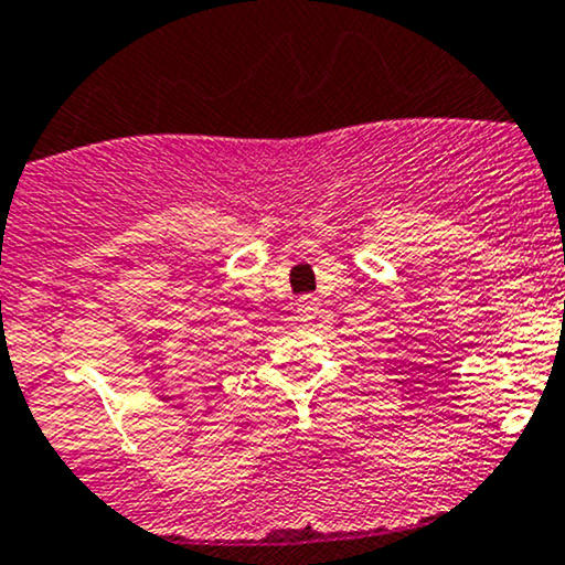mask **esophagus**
<instances>
[{
    "label": "esophagus",
    "instance_id": "34e87169",
    "mask_svg": "<svg viewBox=\"0 0 565 565\" xmlns=\"http://www.w3.org/2000/svg\"><path fill=\"white\" fill-rule=\"evenodd\" d=\"M317 315H320V303H317L312 296H303V299L296 303V320L312 322Z\"/></svg>",
    "mask_w": 565,
    "mask_h": 565
}]
</instances>
